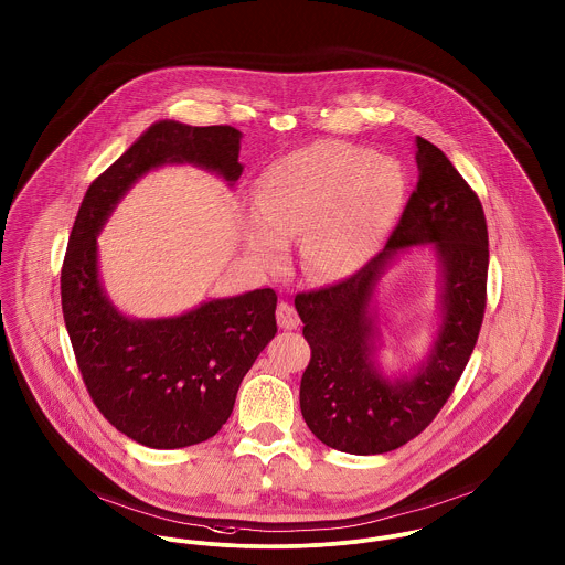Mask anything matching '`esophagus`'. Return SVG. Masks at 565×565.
Here are the masks:
<instances>
[{
    "label": "esophagus",
    "instance_id": "esophagus-1",
    "mask_svg": "<svg viewBox=\"0 0 565 565\" xmlns=\"http://www.w3.org/2000/svg\"><path fill=\"white\" fill-rule=\"evenodd\" d=\"M276 321L282 330H296L300 326V317L296 312V308L287 301H280L276 308Z\"/></svg>",
    "mask_w": 565,
    "mask_h": 565
}]
</instances>
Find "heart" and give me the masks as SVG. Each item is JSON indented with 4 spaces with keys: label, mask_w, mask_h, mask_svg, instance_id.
<instances>
[{
    "label": "heart",
    "mask_w": 565,
    "mask_h": 565,
    "mask_svg": "<svg viewBox=\"0 0 565 565\" xmlns=\"http://www.w3.org/2000/svg\"><path fill=\"white\" fill-rule=\"evenodd\" d=\"M407 196L401 164L387 156L315 141L267 164L255 189V216L242 226L250 262L271 267L300 235V264L317 280H342L369 264Z\"/></svg>",
    "instance_id": "1"
}]
</instances>
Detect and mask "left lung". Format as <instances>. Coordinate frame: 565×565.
Instances as JSON below:
<instances>
[{"instance_id":"obj_1","label":"left lung","mask_w":565,"mask_h":565,"mask_svg":"<svg viewBox=\"0 0 565 565\" xmlns=\"http://www.w3.org/2000/svg\"><path fill=\"white\" fill-rule=\"evenodd\" d=\"M415 146L417 186L385 248L337 285L296 296L312 351L301 375V415L319 441L347 454H383L417 437L450 398L484 319L489 231L482 203L444 151L422 137ZM424 243L440 262V326L415 373L390 380L374 360L375 285L401 254Z\"/></svg>"}]
</instances>
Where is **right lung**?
<instances>
[{
  "label": "right lung",
  "mask_w": 565,
  "mask_h": 565,
  "mask_svg": "<svg viewBox=\"0 0 565 565\" xmlns=\"http://www.w3.org/2000/svg\"><path fill=\"white\" fill-rule=\"evenodd\" d=\"M242 132L160 119L85 192L62 267V310L85 387L119 433L153 450L214 437L244 375L276 334V291L203 301L178 317L132 319L98 274V233L132 184L162 164H194L233 186Z\"/></svg>",
  "instance_id": "right-lung-1"
}]
</instances>
